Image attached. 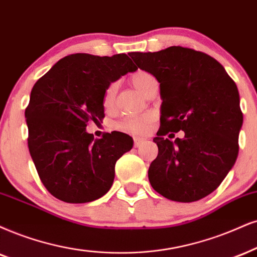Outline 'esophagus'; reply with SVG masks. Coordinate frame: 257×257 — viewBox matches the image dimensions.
<instances>
[{
	"mask_svg": "<svg viewBox=\"0 0 257 257\" xmlns=\"http://www.w3.org/2000/svg\"><path fill=\"white\" fill-rule=\"evenodd\" d=\"M134 141H135V147L138 148V147H141V145L144 143L145 139L144 138H141V137H135Z\"/></svg>",
	"mask_w": 257,
	"mask_h": 257,
	"instance_id": "1",
	"label": "esophagus"
}]
</instances>
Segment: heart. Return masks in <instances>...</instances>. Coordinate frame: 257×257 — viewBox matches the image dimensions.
I'll return each mask as SVG.
<instances>
[{"mask_svg":"<svg viewBox=\"0 0 257 257\" xmlns=\"http://www.w3.org/2000/svg\"><path fill=\"white\" fill-rule=\"evenodd\" d=\"M155 78L150 74L145 71H138L131 76V83L134 84L136 89L144 93L145 88L148 87V84ZM116 89H118V85L116 83H110L107 87L106 91H104L103 96V106L106 108H110L113 106L114 100H115ZM153 118L151 115H142V116H130V118H125L116 123L115 127L119 131L126 132V134H132V135H141L148 131L149 126H150Z\"/></svg>","mask_w":257,"mask_h":257,"instance_id":"b5f03b06","label":"heart"}]
</instances>
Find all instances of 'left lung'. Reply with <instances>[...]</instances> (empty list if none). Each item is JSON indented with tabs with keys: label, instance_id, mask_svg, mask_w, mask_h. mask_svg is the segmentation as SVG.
<instances>
[{
	"label": "left lung",
	"instance_id": "1",
	"mask_svg": "<svg viewBox=\"0 0 257 257\" xmlns=\"http://www.w3.org/2000/svg\"><path fill=\"white\" fill-rule=\"evenodd\" d=\"M130 57L156 77L162 99L161 127L154 138L158 155L149 181L169 200H200L216 191L238 156L243 114L237 85L219 62L187 47ZM179 131L185 138L172 142L164 137Z\"/></svg>",
	"mask_w": 257,
	"mask_h": 257
}]
</instances>
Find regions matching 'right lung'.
I'll return each instance as SVG.
<instances>
[{"mask_svg":"<svg viewBox=\"0 0 257 257\" xmlns=\"http://www.w3.org/2000/svg\"><path fill=\"white\" fill-rule=\"evenodd\" d=\"M137 69L125 53H75L57 62L32 88L25 110L28 149L55 198L83 204L110 189L116 161L131 150L134 139L118 131L95 139L85 128L104 116L107 87Z\"/></svg>","mask_w":257,"mask_h":257,"instance_id":"add662e5","label":"right lung"}]
</instances>
